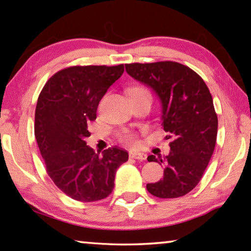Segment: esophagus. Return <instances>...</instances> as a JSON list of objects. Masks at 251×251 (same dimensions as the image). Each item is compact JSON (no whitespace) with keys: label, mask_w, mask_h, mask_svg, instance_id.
<instances>
[{"label":"esophagus","mask_w":251,"mask_h":251,"mask_svg":"<svg viewBox=\"0 0 251 251\" xmlns=\"http://www.w3.org/2000/svg\"><path fill=\"white\" fill-rule=\"evenodd\" d=\"M129 157H130V158H134V159H137V160H145L147 158V155L144 154V152L131 151H129Z\"/></svg>","instance_id":"obj_1"}]
</instances>
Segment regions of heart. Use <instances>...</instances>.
<instances>
[{
	"label": "heart",
	"mask_w": 251,
	"mask_h": 251,
	"mask_svg": "<svg viewBox=\"0 0 251 251\" xmlns=\"http://www.w3.org/2000/svg\"><path fill=\"white\" fill-rule=\"evenodd\" d=\"M129 94L130 96H136L141 94H150V92L143 86H135L129 91ZM118 137H120V141L127 146H136L138 144L137 136H136V134L133 133V131L128 129L123 130L122 133L118 135Z\"/></svg>",
	"instance_id": "obj_1"
}]
</instances>
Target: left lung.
I'll list each match as a JSON object with an SVG mask.
<instances>
[{
	"instance_id": "8db88e82",
	"label": "left lung",
	"mask_w": 251,
	"mask_h": 251,
	"mask_svg": "<svg viewBox=\"0 0 251 251\" xmlns=\"http://www.w3.org/2000/svg\"><path fill=\"white\" fill-rule=\"evenodd\" d=\"M126 72L152 88L161 103V125L171 151L148 161L163 165L164 177L147 190L158 198L185 196L201 181L215 150L218 118L207 85L196 72L180 63H131Z\"/></svg>"
}]
</instances>
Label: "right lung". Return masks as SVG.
Instances as JSON below:
<instances>
[{"mask_svg":"<svg viewBox=\"0 0 251 251\" xmlns=\"http://www.w3.org/2000/svg\"><path fill=\"white\" fill-rule=\"evenodd\" d=\"M124 73V65L71 66L44 85L35 109L34 134L46 172L63 193L78 201L113 192L117 168L128 152L114 146L101 155L86 145L87 124L96 120L101 97Z\"/></svg>","mask_w":251,"mask_h":251,"instance_id":"obj_1","label":"right lung"}]
</instances>
